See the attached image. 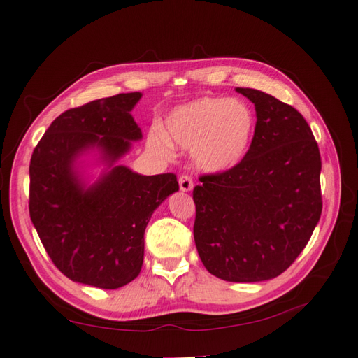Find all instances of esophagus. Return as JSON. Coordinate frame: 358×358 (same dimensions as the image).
Here are the masks:
<instances>
[{
	"label": "esophagus",
	"mask_w": 358,
	"mask_h": 358,
	"mask_svg": "<svg viewBox=\"0 0 358 358\" xmlns=\"http://www.w3.org/2000/svg\"><path fill=\"white\" fill-rule=\"evenodd\" d=\"M178 185H180V191L181 192H191L194 189V181L189 175H181L178 178Z\"/></svg>",
	"instance_id": "esophagus-1"
}]
</instances>
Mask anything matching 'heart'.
Instances as JSON below:
<instances>
[{
	"label": "heart",
	"instance_id": "obj_1",
	"mask_svg": "<svg viewBox=\"0 0 358 358\" xmlns=\"http://www.w3.org/2000/svg\"><path fill=\"white\" fill-rule=\"evenodd\" d=\"M255 127V113L245 101L203 96L169 112L164 132L152 127L148 146L163 157L171 155L172 146L191 150L199 169L222 173L246 157Z\"/></svg>",
	"mask_w": 358,
	"mask_h": 358
}]
</instances>
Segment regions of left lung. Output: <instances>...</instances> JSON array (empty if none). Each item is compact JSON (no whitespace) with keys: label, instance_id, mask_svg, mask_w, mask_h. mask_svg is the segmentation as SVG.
<instances>
[{"label":"left lung","instance_id":"left-lung-1","mask_svg":"<svg viewBox=\"0 0 358 358\" xmlns=\"http://www.w3.org/2000/svg\"><path fill=\"white\" fill-rule=\"evenodd\" d=\"M255 106L252 144L223 173L194 189V238L212 275L235 283L278 277L322 215V158L306 120L262 90L237 87Z\"/></svg>","mask_w":358,"mask_h":358}]
</instances>
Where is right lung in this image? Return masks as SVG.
I'll return each instance as SVG.
<instances>
[{"mask_svg": "<svg viewBox=\"0 0 358 358\" xmlns=\"http://www.w3.org/2000/svg\"><path fill=\"white\" fill-rule=\"evenodd\" d=\"M141 96L118 94L66 110L30 159V220L53 264L77 283L118 289L138 277L149 220L178 191L173 173L120 164L143 138L131 113Z\"/></svg>", "mask_w": 358, "mask_h": 358, "instance_id": "obj_1", "label": "right lung"}]
</instances>
